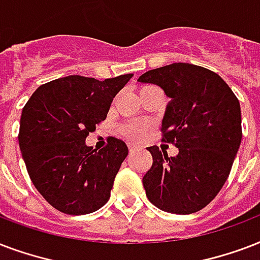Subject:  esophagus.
<instances>
[{"label": "esophagus", "instance_id": "esophagus-1", "mask_svg": "<svg viewBox=\"0 0 260 260\" xmlns=\"http://www.w3.org/2000/svg\"><path fill=\"white\" fill-rule=\"evenodd\" d=\"M137 149H138V145L128 144V150H130V152H134V150H137Z\"/></svg>", "mask_w": 260, "mask_h": 260}]
</instances>
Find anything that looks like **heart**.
<instances>
[{"label":"heart","mask_w":260,"mask_h":260,"mask_svg":"<svg viewBox=\"0 0 260 260\" xmlns=\"http://www.w3.org/2000/svg\"><path fill=\"white\" fill-rule=\"evenodd\" d=\"M153 88V86H146L142 90ZM148 123L142 122V120H136V122H128V123L122 126V133L127 137L128 140H141L142 137L148 132Z\"/></svg>","instance_id":"obj_1"}]
</instances>
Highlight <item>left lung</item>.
I'll return each mask as SVG.
<instances>
[{
  "mask_svg": "<svg viewBox=\"0 0 260 260\" xmlns=\"http://www.w3.org/2000/svg\"><path fill=\"white\" fill-rule=\"evenodd\" d=\"M138 81L156 84L171 99L162 141L179 149L168 157L149 146L153 162L142 178L146 197L162 212H199L220 192L236 157L243 136L240 103L218 74L191 63L149 70Z\"/></svg>",
  "mask_w": 260,
  "mask_h": 260,
  "instance_id": "obj_1",
  "label": "left lung"
}]
</instances>
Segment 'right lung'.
I'll list each match as a JSON object with an SVG mask.
<instances>
[{"mask_svg":"<svg viewBox=\"0 0 260 260\" xmlns=\"http://www.w3.org/2000/svg\"><path fill=\"white\" fill-rule=\"evenodd\" d=\"M132 77L57 78L40 85L24 106L19 145L28 175L59 212L88 214L110 199L127 146L110 137L107 146L96 152L85 140L107 118L115 94Z\"/></svg>","mask_w":260,"mask_h":260,"instance_id":"add662e5","label":"right lung"}]
</instances>
